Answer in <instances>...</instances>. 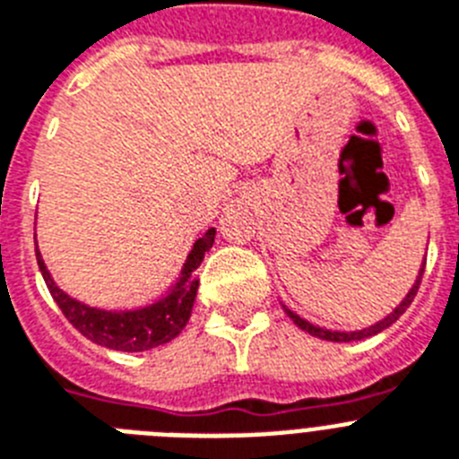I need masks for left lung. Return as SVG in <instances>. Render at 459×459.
I'll use <instances>...</instances> for the list:
<instances>
[{
    "label": "left lung",
    "mask_w": 459,
    "mask_h": 459,
    "mask_svg": "<svg viewBox=\"0 0 459 459\" xmlns=\"http://www.w3.org/2000/svg\"><path fill=\"white\" fill-rule=\"evenodd\" d=\"M423 271H425V259L423 264H420V271L419 275H416V282L411 285V290L407 291V296H404L403 301H400V306L393 307V312H388L386 317L379 319V322H375L372 326H366L360 328V331H331V328H322V326H315V324H310L307 319L299 317L294 310H290V307L282 303V310L287 312V317L291 319V322L296 324V326L301 328V331H306V333L315 335V338H322V340H328V342H354V340H363V338H370V335H377L381 333L384 328L393 326V324L397 322V319L403 317L404 310H407L409 306H411L413 296H416V291H419V285H420V278H423Z\"/></svg>",
    "instance_id": "left-lung-1"
}]
</instances>
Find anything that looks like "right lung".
<instances>
[{
  "instance_id": "right-lung-1",
  "label": "right lung",
  "mask_w": 459,
  "mask_h": 459,
  "mask_svg": "<svg viewBox=\"0 0 459 459\" xmlns=\"http://www.w3.org/2000/svg\"><path fill=\"white\" fill-rule=\"evenodd\" d=\"M216 241V227H209L197 241L193 243V250L188 253L181 269L179 278L165 291L158 301L149 306L135 307V310H103V307H91L87 303L73 299L64 290H59L46 262L39 253L36 243V262L43 273L48 290L56 306L62 307L68 322L78 328L84 338L91 342L108 347L117 351H147L153 347H160L165 342H172L177 335L186 328L193 312L195 296L200 280L195 278V271L200 269L202 259L209 253V248Z\"/></svg>"
}]
</instances>
